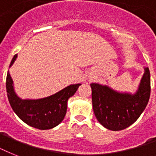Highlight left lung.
Instances as JSON below:
<instances>
[{
    "instance_id": "left-lung-1",
    "label": "left lung",
    "mask_w": 156,
    "mask_h": 156,
    "mask_svg": "<svg viewBox=\"0 0 156 156\" xmlns=\"http://www.w3.org/2000/svg\"><path fill=\"white\" fill-rule=\"evenodd\" d=\"M92 106L98 121L108 129H125L134 123L147 105L151 95L149 68H144L138 90L121 93L106 85L91 83Z\"/></svg>"
}]
</instances>
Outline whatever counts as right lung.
<instances>
[{
  "label": "right lung",
  "mask_w": 156,
  "mask_h": 156,
  "mask_svg": "<svg viewBox=\"0 0 156 156\" xmlns=\"http://www.w3.org/2000/svg\"><path fill=\"white\" fill-rule=\"evenodd\" d=\"M18 54L11 61L14 63ZM81 84H72L52 95L38 100H23L17 95L9 72L6 77V91L9 102L16 115L28 126L39 129H50L63 121L67 111V102Z\"/></svg>",
  "instance_id": "obj_1"
}]
</instances>
